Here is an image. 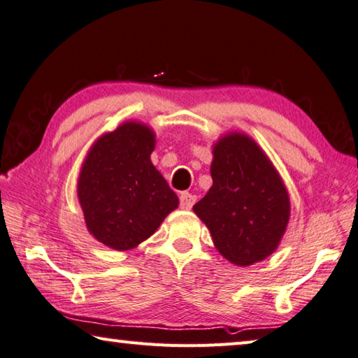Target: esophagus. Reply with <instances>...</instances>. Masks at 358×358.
I'll use <instances>...</instances> for the list:
<instances>
[{
	"label": "esophagus",
	"mask_w": 358,
	"mask_h": 358,
	"mask_svg": "<svg viewBox=\"0 0 358 358\" xmlns=\"http://www.w3.org/2000/svg\"><path fill=\"white\" fill-rule=\"evenodd\" d=\"M196 196H192L189 192H183L180 194V206L183 208V210H191L192 205L196 203Z\"/></svg>",
	"instance_id": "esophagus-1"
}]
</instances>
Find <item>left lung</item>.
Wrapping results in <instances>:
<instances>
[{
	"label": "left lung",
	"mask_w": 358,
	"mask_h": 358,
	"mask_svg": "<svg viewBox=\"0 0 358 358\" xmlns=\"http://www.w3.org/2000/svg\"><path fill=\"white\" fill-rule=\"evenodd\" d=\"M213 186L194 213L220 255L236 266L263 262L275 252L289 222L283 180L250 136L230 131L213 145Z\"/></svg>",
	"instance_id": "left-lung-1"
}]
</instances>
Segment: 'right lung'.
<instances>
[{
	"label": "right lung",
	"mask_w": 358,
	"mask_h": 358,
	"mask_svg": "<svg viewBox=\"0 0 358 358\" xmlns=\"http://www.w3.org/2000/svg\"><path fill=\"white\" fill-rule=\"evenodd\" d=\"M157 134L127 120L89 148L78 177L84 222L96 241L129 250L150 238L178 206V197L153 166Z\"/></svg>",
	"instance_id": "add662e5"
}]
</instances>
